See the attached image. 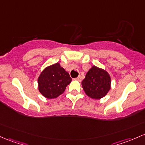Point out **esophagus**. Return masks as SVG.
Segmentation results:
<instances>
[{"label": "esophagus", "instance_id": "1", "mask_svg": "<svg viewBox=\"0 0 145 145\" xmlns=\"http://www.w3.org/2000/svg\"><path fill=\"white\" fill-rule=\"evenodd\" d=\"M74 80H81V76H78L77 78H74Z\"/></svg>", "mask_w": 145, "mask_h": 145}]
</instances>
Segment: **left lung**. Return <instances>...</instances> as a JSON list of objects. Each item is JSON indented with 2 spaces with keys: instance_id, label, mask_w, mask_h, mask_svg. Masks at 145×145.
I'll return each mask as SVG.
<instances>
[{
  "instance_id": "obj_1",
  "label": "left lung",
  "mask_w": 145,
  "mask_h": 145,
  "mask_svg": "<svg viewBox=\"0 0 145 145\" xmlns=\"http://www.w3.org/2000/svg\"><path fill=\"white\" fill-rule=\"evenodd\" d=\"M86 94L93 99H100L108 93L111 87V78L104 69L93 66L82 81Z\"/></svg>"
}]
</instances>
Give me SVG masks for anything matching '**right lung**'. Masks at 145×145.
I'll use <instances>...</instances> for the list:
<instances>
[{
	"label": "right lung",
	"mask_w": 145,
	"mask_h": 145,
	"mask_svg": "<svg viewBox=\"0 0 145 145\" xmlns=\"http://www.w3.org/2000/svg\"><path fill=\"white\" fill-rule=\"evenodd\" d=\"M71 81L69 74L59 63H56L41 72L38 79L39 91L47 98H57L65 91Z\"/></svg>",
	"instance_id": "right-lung-1"
}]
</instances>
